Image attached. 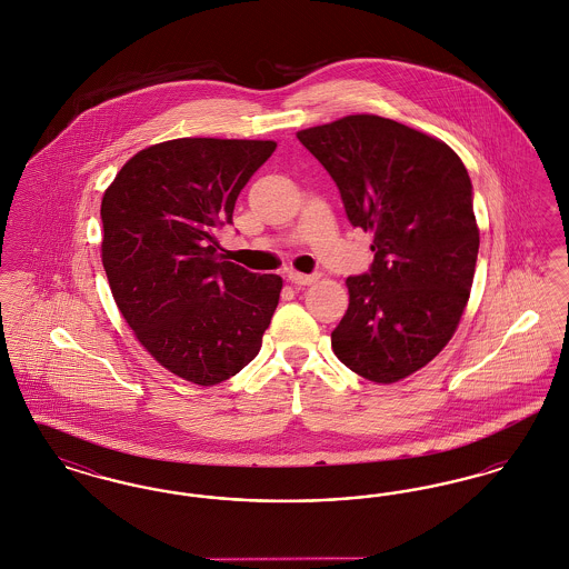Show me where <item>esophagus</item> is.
<instances>
[{"label": "esophagus", "mask_w": 569, "mask_h": 569, "mask_svg": "<svg viewBox=\"0 0 569 569\" xmlns=\"http://www.w3.org/2000/svg\"><path fill=\"white\" fill-rule=\"evenodd\" d=\"M288 279H290L295 286H311L318 277H316V274H305V272L292 271L288 274Z\"/></svg>", "instance_id": "obj_1"}]
</instances>
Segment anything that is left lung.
I'll list each match as a JSON object with an SVG mask.
<instances>
[{"mask_svg":"<svg viewBox=\"0 0 569 569\" xmlns=\"http://www.w3.org/2000/svg\"><path fill=\"white\" fill-rule=\"evenodd\" d=\"M297 136L337 183L353 228L373 232V264L346 281L350 307L332 352L365 379L407 378L446 348L469 300L480 230L467 168L439 138L378 114Z\"/></svg>","mask_w":569,"mask_h":569,"instance_id":"left-lung-1","label":"left lung"}]
</instances>
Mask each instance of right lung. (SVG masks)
Here are the masks:
<instances>
[{"instance_id": "add662e5", "label": "right lung", "mask_w": 569, "mask_h": 569, "mask_svg": "<svg viewBox=\"0 0 569 569\" xmlns=\"http://www.w3.org/2000/svg\"><path fill=\"white\" fill-rule=\"evenodd\" d=\"M272 140L177 138L138 151L102 198V264L136 339L198 386L237 376L262 348L281 277L217 253L239 193Z\"/></svg>"}]
</instances>
